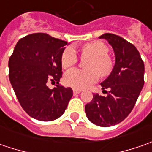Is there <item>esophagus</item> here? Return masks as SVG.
I'll return each mask as SVG.
<instances>
[{
	"mask_svg": "<svg viewBox=\"0 0 152 152\" xmlns=\"http://www.w3.org/2000/svg\"><path fill=\"white\" fill-rule=\"evenodd\" d=\"M80 92H81V91H79V90H75V89L73 90V94H74V95H77V94H79Z\"/></svg>",
	"mask_w": 152,
	"mask_h": 152,
	"instance_id": "1",
	"label": "esophagus"
}]
</instances>
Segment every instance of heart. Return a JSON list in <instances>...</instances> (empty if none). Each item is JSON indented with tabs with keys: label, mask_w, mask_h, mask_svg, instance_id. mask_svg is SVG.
Masks as SVG:
<instances>
[{
	"label": "heart",
	"mask_w": 152,
	"mask_h": 152,
	"mask_svg": "<svg viewBox=\"0 0 152 152\" xmlns=\"http://www.w3.org/2000/svg\"><path fill=\"white\" fill-rule=\"evenodd\" d=\"M82 56L91 57L88 61L87 69L80 70L73 68L68 70L64 75L65 84L74 89H85L90 85L96 83L99 79V74L106 76L113 68V61L107 56L108 47L102 41H94L83 45ZM78 61L76 50L72 46H68L63 50L61 57V63L63 68L73 66Z\"/></svg>",
	"instance_id": "b5f03b06"
}]
</instances>
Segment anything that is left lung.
Listing matches in <instances>:
<instances>
[{
  "mask_svg": "<svg viewBox=\"0 0 152 152\" xmlns=\"http://www.w3.org/2000/svg\"><path fill=\"white\" fill-rule=\"evenodd\" d=\"M113 46L115 65L107 79L101 83L102 90L109 89L107 96L94 94L85 105V113L92 124L110 127L121 123L131 113L144 86L145 66L136 47L113 34H103Z\"/></svg>",
  "mask_w": 152,
  "mask_h": 152,
  "instance_id": "obj_1",
  "label": "left lung"
}]
</instances>
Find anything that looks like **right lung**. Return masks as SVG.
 Masks as SVG:
<instances>
[{
    "instance_id": "obj_1",
    "label": "right lung",
    "mask_w": 152,
    "mask_h": 152,
    "mask_svg": "<svg viewBox=\"0 0 152 152\" xmlns=\"http://www.w3.org/2000/svg\"><path fill=\"white\" fill-rule=\"evenodd\" d=\"M67 41L44 33L20 39L9 58V79L23 109L34 119L53 121L64 113L73 90L59 85ZM48 80L58 85L49 89Z\"/></svg>"
}]
</instances>
